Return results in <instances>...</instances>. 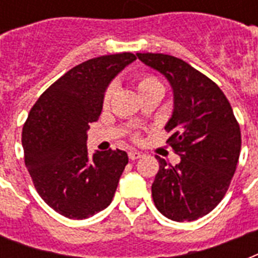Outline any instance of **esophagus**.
<instances>
[{"mask_svg":"<svg viewBox=\"0 0 258 258\" xmlns=\"http://www.w3.org/2000/svg\"><path fill=\"white\" fill-rule=\"evenodd\" d=\"M142 155H143V154H142L141 151H137V150H133V151H130L128 153V158L131 161H137V159L142 158Z\"/></svg>","mask_w":258,"mask_h":258,"instance_id":"obj_1","label":"esophagus"}]
</instances>
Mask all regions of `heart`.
Segmentation results:
<instances>
[{
  "label": "heart",
  "mask_w": 258,
  "mask_h": 258,
  "mask_svg": "<svg viewBox=\"0 0 258 258\" xmlns=\"http://www.w3.org/2000/svg\"><path fill=\"white\" fill-rule=\"evenodd\" d=\"M155 88H163L162 84L158 82L157 79L153 78V76H142L139 79V82H138V91L139 93L142 92H146V91H150V89H155ZM112 92H113V86H109L108 89L105 91V95H104V104H107L112 96Z\"/></svg>",
  "instance_id": "1"
}]
</instances>
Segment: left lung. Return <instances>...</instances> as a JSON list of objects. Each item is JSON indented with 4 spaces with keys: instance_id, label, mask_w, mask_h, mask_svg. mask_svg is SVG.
Instances as JSON below:
<instances>
[{
    "instance_id": "8db88e82",
    "label": "left lung",
    "mask_w": 258,
    "mask_h": 258,
    "mask_svg": "<svg viewBox=\"0 0 258 258\" xmlns=\"http://www.w3.org/2000/svg\"><path fill=\"white\" fill-rule=\"evenodd\" d=\"M137 56L171 87L172 113L165 128L180 157L175 166L157 157L153 200L169 220L194 221L212 212L228 191L240 158V125L220 87L187 62L163 53Z\"/></svg>"
}]
</instances>
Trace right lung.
Returning <instances> with one entry per match:
<instances>
[{
	"mask_svg": "<svg viewBox=\"0 0 258 258\" xmlns=\"http://www.w3.org/2000/svg\"><path fill=\"white\" fill-rule=\"evenodd\" d=\"M133 53L91 58L74 67L38 97L22 128L25 165L42 200L58 214L84 220L104 210L128 163L123 150L88 154L89 124L105 91Z\"/></svg>",
	"mask_w": 258,
	"mask_h": 258,
	"instance_id": "right-lung-1",
	"label": "right lung"
}]
</instances>
